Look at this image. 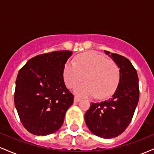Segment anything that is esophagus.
Returning <instances> with one entry per match:
<instances>
[{
	"label": "esophagus",
	"instance_id": "esophagus-1",
	"mask_svg": "<svg viewBox=\"0 0 154 154\" xmlns=\"http://www.w3.org/2000/svg\"><path fill=\"white\" fill-rule=\"evenodd\" d=\"M79 100H80V98H79V97L75 96V98H74V102H75V103H77V102H79Z\"/></svg>",
	"mask_w": 154,
	"mask_h": 154
}]
</instances>
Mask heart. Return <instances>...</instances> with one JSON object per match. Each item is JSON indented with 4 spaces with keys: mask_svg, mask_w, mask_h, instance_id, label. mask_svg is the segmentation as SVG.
I'll return each mask as SVG.
<instances>
[{
    "mask_svg": "<svg viewBox=\"0 0 154 154\" xmlns=\"http://www.w3.org/2000/svg\"><path fill=\"white\" fill-rule=\"evenodd\" d=\"M63 81L68 88L77 86L75 92L79 96L105 99L113 94L119 83L120 72L117 63L95 51L78 55L75 63L68 62L63 69Z\"/></svg>",
    "mask_w": 154,
    "mask_h": 154,
    "instance_id": "obj_1",
    "label": "heart"
}]
</instances>
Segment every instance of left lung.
Masks as SVG:
<instances>
[{"label":"left lung","mask_w":154,"mask_h":154,"mask_svg":"<svg viewBox=\"0 0 154 154\" xmlns=\"http://www.w3.org/2000/svg\"><path fill=\"white\" fill-rule=\"evenodd\" d=\"M104 51L120 68L119 82L111 98L99 103H91L85 114V121L94 135L113 138L126 130L133 117L139 100L138 76L126 57Z\"/></svg>","instance_id":"8db88e82"}]
</instances>
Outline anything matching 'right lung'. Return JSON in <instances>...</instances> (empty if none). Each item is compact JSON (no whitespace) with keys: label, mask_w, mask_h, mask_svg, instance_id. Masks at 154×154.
I'll list each match as a JSON object with an SVG mask.
<instances>
[{"label":"right lung","mask_w":154,"mask_h":154,"mask_svg":"<svg viewBox=\"0 0 154 154\" xmlns=\"http://www.w3.org/2000/svg\"><path fill=\"white\" fill-rule=\"evenodd\" d=\"M71 51H58L32 58L19 69L14 104L24 128L35 135H50L63 125L74 95L63 81Z\"/></svg>","instance_id":"add662e5"}]
</instances>
